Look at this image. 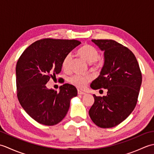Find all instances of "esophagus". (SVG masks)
Returning <instances> with one entry per match:
<instances>
[{"label":"esophagus","instance_id":"esophagus-1","mask_svg":"<svg viewBox=\"0 0 154 154\" xmlns=\"http://www.w3.org/2000/svg\"><path fill=\"white\" fill-rule=\"evenodd\" d=\"M77 93H78V94H85V93H84V92H83V91H81V90H79V89L77 90Z\"/></svg>","mask_w":154,"mask_h":154}]
</instances>
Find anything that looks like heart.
Segmentation results:
<instances>
[{"mask_svg": "<svg viewBox=\"0 0 154 154\" xmlns=\"http://www.w3.org/2000/svg\"><path fill=\"white\" fill-rule=\"evenodd\" d=\"M81 57L85 59L89 63L94 62L97 63L98 58L99 57V51L96 48L89 44H85L81 47L77 51ZM73 54L71 52H69L65 57L62 61V67L65 70H69L70 69ZM92 80V77L90 75H81V74H74L69 77L68 81L71 85L79 89H83L87 86V83Z\"/></svg>", "mask_w": 154, "mask_h": 154, "instance_id": "heart-1", "label": "heart"}]
</instances>
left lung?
<instances>
[{
    "label": "left lung",
    "mask_w": 154,
    "mask_h": 154,
    "mask_svg": "<svg viewBox=\"0 0 154 154\" xmlns=\"http://www.w3.org/2000/svg\"><path fill=\"white\" fill-rule=\"evenodd\" d=\"M92 41L104 51V63L91 87L108 91L107 95L103 97L93 94L94 102L89 114L97 126L109 128L119 125L134 109L142 73L134 54L128 48L112 40Z\"/></svg>",
    "instance_id": "8db88e82"
}]
</instances>
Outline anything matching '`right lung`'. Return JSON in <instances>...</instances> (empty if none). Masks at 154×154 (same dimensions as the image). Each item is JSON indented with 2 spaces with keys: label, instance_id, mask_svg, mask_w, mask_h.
Instances as JSON below:
<instances>
[{
  "label": "right lung",
  "instance_id": "right-lung-1",
  "mask_svg": "<svg viewBox=\"0 0 154 154\" xmlns=\"http://www.w3.org/2000/svg\"><path fill=\"white\" fill-rule=\"evenodd\" d=\"M81 44L76 40L44 38L28 46L16 66L17 97L21 106L38 123L54 126L67 113L77 89L65 83L60 92L45 86L60 73L65 55Z\"/></svg>",
  "mask_w": 154,
  "mask_h": 154
}]
</instances>
